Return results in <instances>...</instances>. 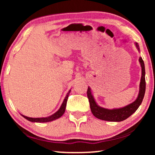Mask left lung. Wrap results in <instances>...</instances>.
Instances as JSON below:
<instances>
[{
	"label": "left lung",
	"mask_w": 155,
	"mask_h": 155,
	"mask_svg": "<svg viewBox=\"0 0 155 155\" xmlns=\"http://www.w3.org/2000/svg\"><path fill=\"white\" fill-rule=\"evenodd\" d=\"M135 45L140 52L138 44L135 42ZM139 62L140 63V66L142 68V75L140 82L139 93L136 99L133 102L129 104L127 106L120 108H115V109H112L101 107L97 104L96 101H95L94 96L92 94L91 88L90 87H88L87 94V97L89 99L91 111H92V114L95 117L103 120H107V121L120 122L130 117L133 113L136 111V110L138 109V107L140 106L142 101L143 100L146 86L145 64H144V61L141 57L139 58Z\"/></svg>",
	"instance_id": "obj_1"
}]
</instances>
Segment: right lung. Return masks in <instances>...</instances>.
Instances as JSON below:
<instances>
[{
    "label": "right lung",
    "mask_w": 155,
    "mask_h": 155,
    "mask_svg": "<svg viewBox=\"0 0 155 155\" xmlns=\"http://www.w3.org/2000/svg\"><path fill=\"white\" fill-rule=\"evenodd\" d=\"M71 90H70L68 91V92L67 93L66 96H65L64 100H63V103H62V104H61V107L59 108V109L58 110V111H57L56 113L52 114V115L48 116V117L31 118V117H28V116L22 115V114H21V115H22V116H23L25 118H26L27 120H28L31 122H34V123H46V122L52 121V120H54L56 119H58V118L61 117V116L63 115V114L65 113L67 101H68V96L70 94V92H71Z\"/></svg>",
    "instance_id": "1"
}]
</instances>
